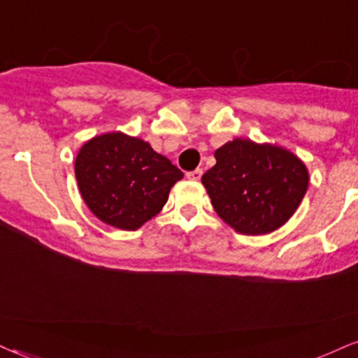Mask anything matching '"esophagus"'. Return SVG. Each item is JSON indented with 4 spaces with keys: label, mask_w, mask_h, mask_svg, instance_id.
Here are the masks:
<instances>
[{
    "label": "esophagus",
    "mask_w": 358,
    "mask_h": 358,
    "mask_svg": "<svg viewBox=\"0 0 358 358\" xmlns=\"http://www.w3.org/2000/svg\"><path fill=\"white\" fill-rule=\"evenodd\" d=\"M201 175H203V170L201 169H196V170H193V171H188L187 178L193 180V182H198V180L201 178Z\"/></svg>",
    "instance_id": "obj_1"
}]
</instances>
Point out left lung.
<instances>
[{"label": "left lung", "mask_w": 358, "mask_h": 358, "mask_svg": "<svg viewBox=\"0 0 358 358\" xmlns=\"http://www.w3.org/2000/svg\"><path fill=\"white\" fill-rule=\"evenodd\" d=\"M201 176L220 218L241 234H268L294 215L309 185L306 165L275 145L234 138Z\"/></svg>", "instance_id": "obj_1"}]
</instances>
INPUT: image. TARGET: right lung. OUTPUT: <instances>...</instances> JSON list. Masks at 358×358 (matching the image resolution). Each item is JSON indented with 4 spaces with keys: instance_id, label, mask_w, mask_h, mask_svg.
<instances>
[{
    "instance_id": "right-lung-1",
    "label": "right lung",
    "mask_w": 358,
    "mask_h": 358,
    "mask_svg": "<svg viewBox=\"0 0 358 358\" xmlns=\"http://www.w3.org/2000/svg\"><path fill=\"white\" fill-rule=\"evenodd\" d=\"M76 178L99 220L130 231L160 213L183 173L148 142L114 132L84 143L76 158Z\"/></svg>"
}]
</instances>
